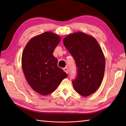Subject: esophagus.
<instances>
[{
  "mask_svg": "<svg viewBox=\"0 0 126 126\" xmlns=\"http://www.w3.org/2000/svg\"><path fill=\"white\" fill-rule=\"evenodd\" d=\"M63 70L65 72V73H66V74H68L69 70H68V68H66V67L64 68H63Z\"/></svg>",
  "mask_w": 126,
  "mask_h": 126,
  "instance_id": "obj_1",
  "label": "esophagus"
}]
</instances>
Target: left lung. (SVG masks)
Returning <instances> with one entry per match:
<instances>
[{
  "label": "left lung",
  "mask_w": 126,
  "mask_h": 126,
  "mask_svg": "<svg viewBox=\"0 0 126 126\" xmlns=\"http://www.w3.org/2000/svg\"><path fill=\"white\" fill-rule=\"evenodd\" d=\"M63 43L76 62L77 78L73 81L76 92L89 96L100 87L105 70V58L101 47L92 36L82 32L69 34Z\"/></svg>",
  "instance_id": "left-lung-1"
}]
</instances>
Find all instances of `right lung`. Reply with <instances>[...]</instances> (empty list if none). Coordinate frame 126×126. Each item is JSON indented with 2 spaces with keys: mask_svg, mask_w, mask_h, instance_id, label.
<instances>
[{
  "mask_svg": "<svg viewBox=\"0 0 126 126\" xmlns=\"http://www.w3.org/2000/svg\"><path fill=\"white\" fill-rule=\"evenodd\" d=\"M61 40L58 34L45 32L32 37L23 52V73L32 89L42 95L53 93L68 76L57 66L53 52Z\"/></svg>",
  "mask_w": 126,
  "mask_h": 126,
  "instance_id": "add662e5",
  "label": "right lung"
}]
</instances>
